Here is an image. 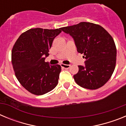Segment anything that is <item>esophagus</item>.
Masks as SVG:
<instances>
[{
	"label": "esophagus",
	"mask_w": 126,
	"mask_h": 126,
	"mask_svg": "<svg viewBox=\"0 0 126 126\" xmlns=\"http://www.w3.org/2000/svg\"><path fill=\"white\" fill-rule=\"evenodd\" d=\"M61 66L62 67V68L64 69H69L71 67V65L69 64H61Z\"/></svg>",
	"instance_id": "34e87169"
}]
</instances>
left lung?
Masks as SVG:
<instances>
[{
    "label": "left lung",
    "instance_id": "left-lung-1",
    "mask_svg": "<svg viewBox=\"0 0 126 126\" xmlns=\"http://www.w3.org/2000/svg\"><path fill=\"white\" fill-rule=\"evenodd\" d=\"M61 30L73 38L77 51L86 59L85 65H78V73L74 75L76 83L90 90L103 86L112 76L116 64V47L112 36L101 26L88 22Z\"/></svg>",
    "mask_w": 126,
    "mask_h": 126
}]
</instances>
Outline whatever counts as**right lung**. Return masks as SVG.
<instances>
[{
    "mask_svg": "<svg viewBox=\"0 0 126 126\" xmlns=\"http://www.w3.org/2000/svg\"><path fill=\"white\" fill-rule=\"evenodd\" d=\"M61 28H32L22 33L13 46L11 54L15 75L21 84L32 94L42 95L58 84L61 67L45 62L53 39Z\"/></svg>",
    "mask_w": 126,
    "mask_h": 126,
    "instance_id": "1",
    "label": "right lung"
}]
</instances>
